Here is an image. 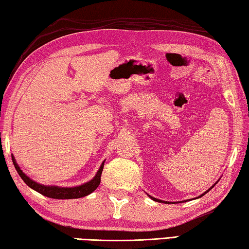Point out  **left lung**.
<instances>
[{
	"mask_svg": "<svg viewBox=\"0 0 249 249\" xmlns=\"http://www.w3.org/2000/svg\"><path fill=\"white\" fill-rule=\"evenodd\" d=\"M217 181H218V180H217ZM217 181H216V182H217ZM216 182H215V183H214V184L212 185V187H211V188L209 189V190H206V191H205V192L203 193V195H201L200 196H197V199H199V197H201V196H203L205 195V193H208V192H209V191L211 190V189H212V188L214 187V185H215V184H216ZM147 196H148L150 197V199H151V200H154V201H156V202H165V201H161V200H159V199H156V197H153V196H149V195H147ZM182 202H185V201H182ZM165 203H170V202H167V201H166V202H165Z\"/></svg>",
	"mask_w": 249,
	"mask_h": 249,
	"instance_id": "left-lung-1",
	"label": "left lung"
}]
</instances>
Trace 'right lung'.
Masks as SVG:
<instances>
[{
	"label": "right lung",
	"instance_id": "1",
	"mask_svg": "<svg viewBox=\"0 0 249 249\" xmlns=\"http://www.w3.org/2000/svg\"><path fill=\"white\" fill-rule=\"evenodd\" d=\"M12 160H13L16 171L18 172L20 178L23 179L24 182L26 183L29 188H32L33 190L37 191L45 196L52 197V199H59V200L79 199V197H83L93 192L95 189L99 187V184L101 182V175H102L103 166H104V161H103L101 163V166L99 168L98 172H96V175L94 176V178L91 179L90 181H88V182L83 183L81 185H78V187L66 188V187H58V185H44L36 182V181L32 180L29 177H27L24 174L22 169L19 168V166L18 165V162H16L13 155H12Z\"/></svg>",
	"mask_w": 249,
	"mask_h": 249
}]
</instances>
